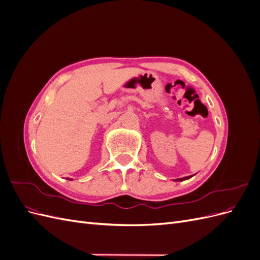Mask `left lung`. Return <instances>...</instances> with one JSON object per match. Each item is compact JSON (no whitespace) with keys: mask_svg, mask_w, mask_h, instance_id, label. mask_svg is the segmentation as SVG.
<instances>
[{"mask_svg":"<svg viewBox=\"0 0 260 260\" xmlns=\"http://www.w3.org/2000/svg\"><path fill=\"white\" fill-rule=\"evenodd\" d=\"M193 176H188V177H184V178H180V179H176L175 181L176 182H178V181H184V180H187V179H190V178H192Z\"/></svg>","mask_w":260,"mask_h":260,"instance_id":"8db88e82","label":"left lung"}]
</instances>
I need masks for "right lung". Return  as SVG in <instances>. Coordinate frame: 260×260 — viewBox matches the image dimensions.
<instances>
[{"instance_id": "1", "label": "right lung", "mask_w": 260, "mask_h": 260, "mask_svg": "<svg viewBox=\"0 0 260 260\" xmlns=\"http://www.w3.org/2000/svg\"><path fill=\"white\" fill-rule=\"evenodd\" d=\"M67 179H68V180H73V179H69V178H67Z\"/></svg>"}]
</instances>
